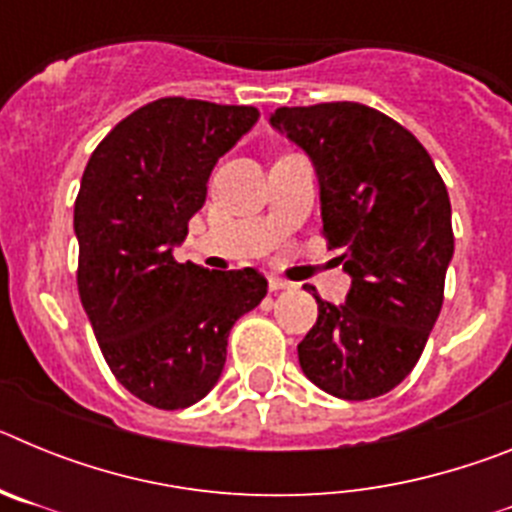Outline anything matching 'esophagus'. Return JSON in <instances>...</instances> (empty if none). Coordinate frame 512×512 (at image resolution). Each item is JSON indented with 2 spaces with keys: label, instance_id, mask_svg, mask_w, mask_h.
<instances>
[{
  "label": "esophagus",
  "instance_id": "1",
  "mask_svg": "<svg viewBox=\"0 0 512 512\" xmlns=\"http://www.w3.org/2000/svg\"><path fill=\"white\" fill-rule=\"evenodd\" d=\"M269 289H271V292H282V289H292V284H289L287 279L269 277Z\"/></svg>",
  "mask_w": 512,
  "mask_h": 512
}]
</instances>
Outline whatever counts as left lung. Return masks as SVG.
Wrapping results in <instances>:
<instances>
[{"label": "left lung", "instance_id": "1", "mask_svg": "<svg viewBox=\"0 0 512 512\" xmlns=\"http://www.w3.org/2000/svg\"><path fill=\"white\" fill-rule=\"evenodd\" d=\"M269 122L310 156L323 233L351 277L343 305L315 295L302 372L343 400L387 395L418 364L443 305L454 259L446 184L418 138L366 104L279 107Z\"/></svg>", "mask_w": 512, "mask_h": 512}]
</instances>
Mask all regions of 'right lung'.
Returning <instances> with one entry per match:
<instances>
[{"mask_svg": "<svg viewBox=\"0 0 512 512\" xmlns=\"http://www.w3.org/2000/svg\"><path fill=\"white\" fill-rule=\"evenodd\" d=\"M256 107L166 97L97 146L74 207L79 297L117 382L161 410L189 408L223 374L235 320L266 297L256 269L179 264L215 164Z\"/></svg>", "mask_w": 512, "mask_h": 512, "instance_id": "add662e5", "label": "right lung"}]
</instances>
